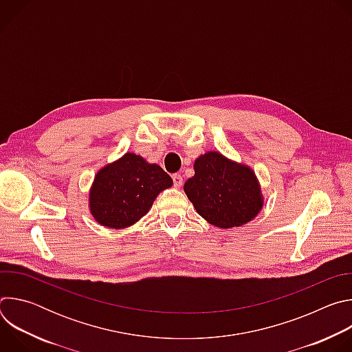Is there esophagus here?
Returning <instances> with one entry per match:
<instances>
[{
  "label": "esophagus",
  "instance_id": "obj_1",
  "mask_svg": "<svg viewBox=\"0 0 352 352\" xmlns=\"http://www.w3.org/2000/svg\"><path fill=\"white\" fill-rule=\"evenodd\" d=\"M173 182H174V186H175V188H179V186L182 185L184 179H182V177H181L179 174H174V175H173Z\"/></svg>",
  "mask_w": 352,
  "mask_h": 352
}]
</instances>
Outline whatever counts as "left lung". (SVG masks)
<instances>
[{
  "label": "left lung",
  "instance_id": "obj_1",
  "mask_svg": "<svg viewBox=\"0 0 352 352\" xmlns=\"http://www.w3.org/2000/svg\"><path fill=\"white\" fill-rule=\"evenodd\" d=\"M195 175L184 190L196 212L219 228L241 227L255 219L263 208L259 181L245 164H238L219 152L199 156Z\"/></svg>",
  "mask_w": 352,
  "mask_h": 352
}]
</instances>
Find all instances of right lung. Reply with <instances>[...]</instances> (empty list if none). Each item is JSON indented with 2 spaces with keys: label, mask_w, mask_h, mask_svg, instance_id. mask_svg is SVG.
Segmentation results:
<instances>
[{
  "label": "right lung",
  "mask_w": 352,
  "mask_h": 352,
  "mask_svg": "<svg viewBox=\"0 0 352 352\" xmlns=\"http://www.w3.org/2000/svg\"><path fill=\"white\" fill-rule=\"evenodd\" d=\"M171 185V177L160 166L150 164L135 153H125L96 174L89 195L90 213L104 227H129Z\"/></svg>",
  "instance_id": "obj_1"
}]
</instances>
